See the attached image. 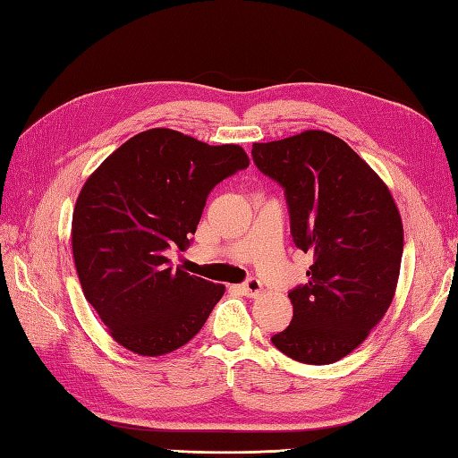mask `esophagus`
<instances>
[{"instance_id": "1", "label": "esophagus", "mask_w": 458, "mask_h": 458, "mask_svg": "<svg viewBox=\"0 0 458 458\" xmlns=\"http://www.w3.org/2000/svg\"><path fill=\"white\" fill-rule=\"evenodd\" d=\"M242 293L246 294V296H250V299H258V296L261 294V291H263V286H261V283L258 281V279H248L246 283H243L242 286Z\"/></svg>"}]
</instances>
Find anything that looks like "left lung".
<instances>
[{
	"label": "left lung",
	"instance_id": "1",
	"mask_svg": "<svg viewBox=\"0 0 458 458\" xmlns=\"http://www.w3.org/2000/svg\"><path fill=\"white\" fill-rule=\"evenodd\" d=\"M251 156L284 189L294 243L314 253L308 283L289 293L293 322L271 342L299 363H335L365 342L394 299L398 207L373 167L326 131L255 142Z\"/></svg>",
	"mask_w": 458,
	"mask_h": 458
}]
</instances>
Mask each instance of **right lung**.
<instances>
[{
  "instance_id": "1",
  "label": "right lung",
  "mask_w": 458,
  "mask_h": 458,
  "mask_svg": "<svg viewBox=\"0 0 458 458\" xmlns=\"http://www.w3.org/2000/svg\"><path fill=\"white\" fill-rule=\"evenodd\" d=\"M248 165L238 144L210 146L150 129L85 181L72 218L73 263L85 299L116 344L159 357L205 326L225 284L174 271L165 250L189 246L210 191Z\"/></svg>"
}]
</instances>
